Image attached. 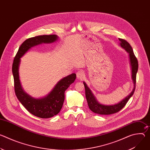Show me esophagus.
<instances>
[{"label":"esophagus","mask_w":150,"mask_h":150,"mask_svg":"<svg viewBox=\"0 0 150 150\" xmlns=\"http://www.w3.org/2000/svg\"><path fill=\"white\" fill-rule=\"evenodd\" d=\"M76 77L78 79H82L85 77V74H84V73L82 71H79L77 72V73H76Z\"/></svg>","instance_id":"obj_1"}]
</instances>
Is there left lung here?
Here are the masks:
<instances>
[{
    "mask_svg": "<svg viewBox=\"0 0 150 150\" xmlns=\"http://www.w3.org/2000/svg\"><path fill=\"white\" fill-rule=\"evenodd\" d=\"M119 40L120 41V46L123 49H125L128 52L129 55L130 62H131V65L132 68V78L134 82V87L131 93L118 104L112 105H105L100 104L97 101L96 99L95 98L91 90L87 87V84L83 82V85H84L85 90V96H86V98H87V101L88 103L89 108L92 112L98 115H112L119 112L121 109H122L124 108L125 105L126 104L127 102L128 101V100H129V98L134 94V91L135 90L136 77H137V73L138 69V60L136 56H135L133 49L131 46L129 45V42H128L126 40L122 38H119Z\"/></svg>",
    "mask_w": 150,
    "mask_h": 150,
    "instance_id": "left-lung-1",
    "label": "left lung"
}]
</instances>
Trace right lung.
<instances>
[{
  "mask_svg": "<svg viewBox=\"0 0 150 150\" xmlns=\"http://www.w3.org/2000/svg\"><path fill=\"white\" fill-rule=\"evenodd\" d=\"M57 36L42 35L31 37L25 40L19 47L12 64V74L14 80L15 94L24 108L32 115L40 118H50L59 113L65 100V91L76 79V74H72L61 79L46 97L35 99L26 94L21 86L18 68L20 58L31 47L44 43H50L57 40Z\"/></svg>",
  "mask_w": 150,
  "mask_h": 150,
  "instance_id": "1",
  "label": "right lung"
}]
</instances>
